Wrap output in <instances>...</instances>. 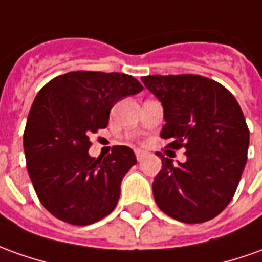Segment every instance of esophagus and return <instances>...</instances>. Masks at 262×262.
<instances>
[{"mask_svg":"<svg viewBox=\"0 0 262 262\" xmlns=\"http://www.w3.org/2000/svg\"><path fill=\"white\" fill-rule=\"evenodd\" d=\"M145 155H147V152H144V151H141V149H137V151H135L137 161H142V160L145 158Z\"/></svg>","mask_w":262,"mask_h":262,"instance_id":"34e87169","label":"esophagus"}]
</instances>
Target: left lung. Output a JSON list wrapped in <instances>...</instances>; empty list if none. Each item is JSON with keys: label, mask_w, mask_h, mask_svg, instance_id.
Segmentation results:
<instances>
[{"label": "left lung", "mask_w": 262, "mask_h": 262, "mask_svg": "<svg viewBox=\"0 0 262 262\" xmlns=\"http://www.w3.org/2000/svg\"><path fill=\"white\" fill-rule=\"evenodd\" d=\"M144 85L161 101L167 148H185L187 161L162 168L152 183L157 205L177 221L200 224L217 217L237 191L247 162L250 131L234 95L214 79L147 75Z\"/></svg>", "instance_id": "left-lung-1"}]
</instances>
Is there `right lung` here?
I'll use <instances>...</instances> for the list:
<instances>
[{"label": "right lung", "mask_w": 262, "mask_h": 262, "mask_svg": "<svg viewBox=\"0 0 262 262\" xmlns=\"http://www.w3.org/2000/svg\"><path fill=\"white\" fill-rule=\"evenodd\" d=\"M140 91L134 77L100 71L67 73L39 90L25 125L24 152L34 189L54 217L88 225L113 212L137 158L125 145L93 158L90 135L107 127L115 102Z\"/></svg>", "instance_id": "1"}]
</instances>
